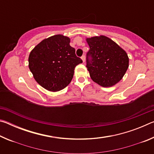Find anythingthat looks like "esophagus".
I'll list each match as a JSON object with an SVG mask.
<instances>
[{
	"instance_id": "esophagus-1",
	"label": "esophagus",
	"mask_w": 154,
	"mask_h": 154,
	"mask_svg": "<svg viewBox=\"0 0 154 154\" xmlns=\"http://www.w3.org/2000/svg\"><path fill=\"white\" fill-rule=\"evenodd\" d=\"M82 60L83 62H85V57L84 55L82 56Z\"/></svg>"
}]
</instances>
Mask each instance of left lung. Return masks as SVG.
<instances>
[{
	"mask_svg": "<svg viewBox=\"0 0 154 154\" xmlns=\"http://www.w3.org/2000/svg\"><path fill=\"white\" fill-rule=\"evenodd\" d=\"M86 41L90 47L86 66L91 79L104 88L116 85L123 78L129 66L126 52L104 35L86 38Z\"/></svg>",
	"mask_w": 154,
	"mask_h": 154,
	"instance_id": "8db88e82",
	"label": "left lung"
}]
</instances>
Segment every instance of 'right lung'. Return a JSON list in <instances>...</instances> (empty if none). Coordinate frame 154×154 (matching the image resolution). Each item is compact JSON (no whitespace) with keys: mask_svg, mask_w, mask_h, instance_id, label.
<instances>
[{"mask_svg":"<svg viewBox=\"0 0 154 154\" xmlns=\"http://www.w3.org/2000/svg\"><path fill=\"white\" fill-rule=\"evenodd\" d=\"M68 36L56 35L45 38L30 51L28 67L41 86L58 92L71 83L74 70L82 60L75 55Z\"/></svg>","mask_w":154,"mask_h":154,"instance_id":"add662e5","label":"right lung"}]
</instances>
